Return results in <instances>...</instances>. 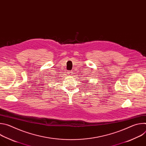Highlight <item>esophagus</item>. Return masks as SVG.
Returning a JSON list of instances; mask_svg holds the SVG:
<instances>
[{
  "label": "esophagus",
  "mask_w": 146,
  "mask_h": 146,
  "mask_svg": "<svg viewBox=\"0 0 146 146\" xmlns=\"http://www.w3.org/2000/svg\"><path fill=\"white\" fill-rule=\"evenodd\" d=\"M68 73V74H72L73 73L72 71H69Z\"/></svg>",
  "instance_id": "esophagus-1"
}]
</instances>
